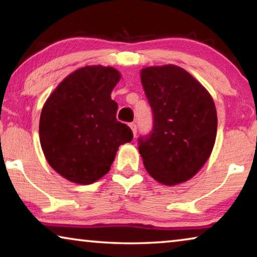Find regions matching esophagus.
<instances>
[{
    "label": "esophagus",
    "instance_id": "34e87169",
    "mask_svg": "<svg viewBox=\"0 0 257 257\" xmlns=\"http://www.w3.org/2000/svg\"><path fill=\"white\" fill-rule=\"evenodd\" d=\"M130 127H131L133 135H135V137H136V135H137V125H136V122H130Z\"/></svg>",
    "mask_w": 257,
    "mask_h": 257
}]
</instances>
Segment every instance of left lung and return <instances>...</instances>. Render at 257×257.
Here are the masks:
<instances>
[{"mask_svg": "<svg viewBox=\"0 0 257 257\" xmlns=\"http://www.w3.org/2000/svg\"><path fill=\"white\" fill-rule=\"evenodd\" d=\"M142 84L152 108L153 126L138 138L146 171L164 185L198 173L212 153L217 115L207 90L175 65L142 70Z\"/></svg>", "mask_w": 257, "mask_h": 257, "instance_id": "1", "label": "left lung"}]
</instances>
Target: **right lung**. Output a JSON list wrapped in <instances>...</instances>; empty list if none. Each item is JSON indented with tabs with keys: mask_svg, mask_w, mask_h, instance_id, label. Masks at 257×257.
<instances>
[{
	"mask_svg": "<svg viewBox=\"0 0 257 257\" xmlns=\"http://www.w3.org/2000/svg\"><path fill=\"white\" fill-rule=\"evenodd\" d=\"M120 75L101 65L76 70L45 101L40 140L54 170L76 184L89 185L110 171L118 147L133 133L115 118L111 92Z\"/></svg>",
	"mask_w": 257,
	"mask_h": 257,
	"instance_id": "right-lung-1",
	"label": "right lung"
}]
</instances>
